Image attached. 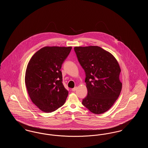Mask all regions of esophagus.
I'll return each mask as SVG.
<instances>
[{
  "instance_id": "34e87169",
  "label": "esophagus",
  "mask_w": 148,
  "mask_h": 148,
  "mask_svg": "<svg viewBox=\"0 0 148 148\" xmlns=\"http://www.w3.org/2000/svg\"><path fill=\"white\" fill-rule=\"evenodd\" d=\"M77 87H75V88H73V89H71V90H72L73 92H75V91L77 90Z\"/></svg>"
}]
</instances>
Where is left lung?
<instances>
[{
    "mask_svg": "<svg viewBox=\"0 0 148 148\" xmlns=\"http://www.w3.org/2000/svg\"><path fill=\"white\" fill-rule=\"evenodd\" d=\"M74 51L85 73L88 95L82 104L92 113H104L121 90L119 65L112 54L98 46L75 47Z\"/></svg>",
    "mask_w": 148,
    "mask_h": 148,
    "instance_id": "8db88e82",
    "label": "left lung"
}]
</instances>
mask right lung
<instances>
[{
	"instance_id": "add662e5",
	"label": "right lung",
	"mask_w": 148,
	"mask_h": 148,
	"mask_svg": "<svg viewBox=\"0 0 148 148\" xmlns=\"http://www.w3.org/2000/svg\"><path fill=\"white\" fill-rule=\"evenodd\" d=\"M71 47H45L36 52L27 65L25 82L33 103L51 113L65 102L68 91L63 84L62 64Z\"/></svg>"
}]
</instances>
